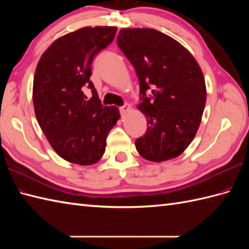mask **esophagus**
Segmentation results:
<instances>
[{"instance_id":"34e87169","label":"esophagus","mask_w":249,"mask_h":249,"mask_svg":"<svg viewBox=\"0 0 249 249\" xmlns=\"http://www.w3.org/2000/svg\"><path fill=\"white\" fill-rule=\"evenodd\" d=\"M129 110H130V106L128 104H126L124 106H122V107L120 108V113L122 115H125L129 112Z\"/></svg>"}]
</instances>
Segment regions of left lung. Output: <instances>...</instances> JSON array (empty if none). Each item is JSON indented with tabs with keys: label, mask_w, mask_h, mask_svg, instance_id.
I'll list each match as a JSON object with an SVG mask.
<instances>
[{
	"label": "left lung",
	"mask_w": 249,
	"mask_h": 249,
	"mask_svg": "<svg viewBox=\"0 0 249 249\" xmlns=\"http://www.w3.org/2000/svg\"><path fill=\"white\" fill-rule=\"evenodd\" d=\"M116 41L139 78L138 108L147 122L145 135L135 142L137 151L155 162L178 157L201 123L206 102L202 71L185 47L154 29H122Z\"/></svg>",
	"instance_id": "left-lung-1"
}]
</instances>
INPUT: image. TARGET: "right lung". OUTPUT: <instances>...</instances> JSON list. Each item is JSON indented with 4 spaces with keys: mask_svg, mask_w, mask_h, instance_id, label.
<instances>
[{
    "mask_svg": "<svg viewBox=\"0 0 249 249\" xmlns=\"http://www.w3.org/2000/svg\"><path fill=\"white\" fill-rule=\"evenodd\" d=\"M114 26H87L60 37L37 64L33 104L37 122L56 154L72 163L97 162L109 131L120 119L114 106H103L89 80L94 56L111 44ZM92 91L89 100L83 89Z\"/></svg>",
    "mask_w": 249,
    "mask_h": 249,
    "instance_id": "add662e5",
    "label": "right lung"
}]
</instances>
